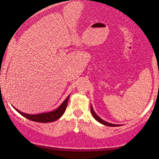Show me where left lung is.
<instances>
[{"mask_svg":"<svg viewBox=\"0 0 159 159\" xmlns=\"http://www.w3.org/2000/svg\"><path fill=\"white\" fill-rule=\"evenodd\" d=\"M91 112H92V116H94V118L96 119L97 121H99V123H101L102 124H104V125H106V126H120L119 124H111V123H109V122H107L104 121L103 119H102L100 117H99L97 115L96 113L93 110V108H92V107L91 106Z\"/></svg>","mask_w":159,"mask_h":159,"instance_id":"left-lung-1","label":"left lung"}]
</instances>
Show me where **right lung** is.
Instances as JSON below:
<instances>
[{"mask_svg":"<svg viewBox=\"0 0 159 159\" xmlns=\"http://www.w3.org/2000/svg\"><path fill=\"white\" fill-rule=\"evenodd\" d=\"M70 95L68 96L64 102L61 104L60 106L58 107L57 109H56L55 110L50 112H47V113H42V114H28L23 113L20 111H19L18 109L16 108L14 109L20 113L22 116H23L25 118L30 119L31 121H37V122H41V123H48V122H52L57 120L58 119H60L61 116H62V114L65 113L67 108V102L69 99Z\"/></svg>","mask_w":159,"mask_h":159,"instance_id":"right-lung-1","label":"right lung"}]
</instances>
